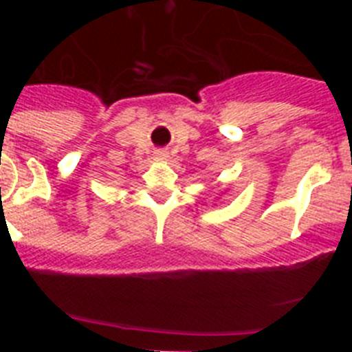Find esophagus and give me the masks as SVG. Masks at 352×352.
I'll list each match as a JSON object with an SVG mask.
<instances>
[{"label": "esophagus", "instance_id": "obj_1", "mask_svg": "<svg viewBox=\"0 0 352 352\" xmlns=\"http://www.w3.org/2000/svg\"><path fill=\"white\" fill-rule=\"evenodd\" d=\"M155 158H157V160H166L167 158L166 149H157V151H155Z\"/></svg>", "mask_w": 352, "mask_h": 352}]
</instances>
